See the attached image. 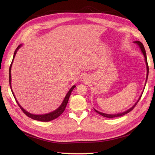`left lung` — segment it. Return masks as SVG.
<instances>
[{"label": "left lung", "instance_id": "1", "mask_svg": "<svg viewBox=\"0 0 155 155\" xmlns=\"http://www.w3.org/2000/svg\"><path fill=\"white\" fill-rule=\"evenodd\" d=\"M134 43H137V44L140 46V49H141V50H142V52L143 53V55H144V57H145V63H146V65H147V78H146V82H147V78H148V74H149V67H148V64H147V60L146 52H145V48H144V46H143V44L141 43V42L139 41H134ZM143 91H144V90H143ZM143 92H142L141 96H140L139 99L138 100V101H137V102H136V104H134L132 107L130 108L129 109H128L127 110H126V111H125V112H122V113H118V114H108L103 113V112H99V111L96 110V109H94V110L97 112V113H98L99 114H100V115H101V116H104V117H106V118H116V117H119V116H124V115H125V114H126L129 113V112H130L131 110H132L134 109V107L137 105L138 102L139 101V100H140V98H141V97H142V95Z\"/></svg>", "mask_w": 155, "mask_h": 155}]
</instances>
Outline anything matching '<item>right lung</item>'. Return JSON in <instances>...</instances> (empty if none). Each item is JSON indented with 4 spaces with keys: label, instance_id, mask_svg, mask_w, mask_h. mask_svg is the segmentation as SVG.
Masks as SVG:
<instances>
[{
    "label": "right lung",
    "instance_id": "add662e5",
    "mask_svg": "<svg viewBox=\"0 0 155 155\" xmlns=\"http://www.w3.org/2000/svg\"><path fill=\"white\" fill-rule=\"evenodd\" d=\"M21 46V45H18L17 46V48H16L15 52H14V55H13V60H12V62L10 64V69H9V81H10V88H11V90H12V94L14 96V97H15V100H16V102L17 104H18V107H19L21 108V109L22 110V111L24 112V113L28 116L29 117V118L33 119V120H38V121H51V120H53L55 118H58V117L63 112H64V110H65V108H66L67 107V105L68 104V100H69V97H70V94H71V92L72 91H73V89L76 87V86L74 85L72 86V87L70 89V91L68 92L67 94L66 95V96H65L64 99L63 101V103L61 104V105L59 106V107L58 108V109H56L55 110L51 112H50V113L48 114H42V115H36V114H31L30 113V112H27L26 110H25L23 108L19 105V104H18V101H17L16 98L15 97V95H14L13 94V92L12 91V85H11V80H12V78H11V69H12V63H13V61L14 59V58H15V54L17 53V50H18V48H19Z\"/></svg>",
    "mask_w": 155,
    "mask_h": 155
}]
</instances>
